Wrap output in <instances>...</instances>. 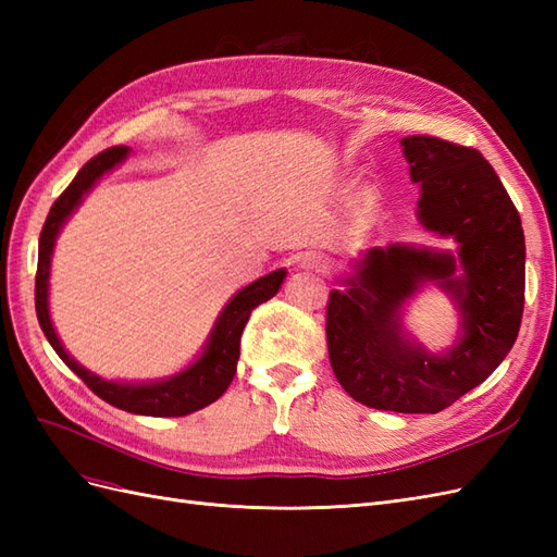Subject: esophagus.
<instances>
[{"label":"esophagus","mask_w":557,"mask_h":557,"mask_svg":"<svg viewBox=\"0 0 557 557\" xmlns=\"http://www.w3.org/2000/svg\"><path fill=\"white\" fill-rule=\"evenodd\" d=\"M301 264H305L307 269H318V272L320 269H325V260H323V256H318V252H307Z\"/></svg>","instance_id":"34e87169"}]
</instances>
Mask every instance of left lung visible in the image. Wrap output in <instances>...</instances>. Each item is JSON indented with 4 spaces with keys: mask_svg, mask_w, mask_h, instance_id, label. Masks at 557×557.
Wrapping results in <instances>:
<instances>
[{
    "mask_svg": "<svg viewBox=\"0 0 557 557\" xmlns=\"http://www.w3.org/2000/svg\"><path fill=\"white\" fill-rule=\"evenodd\" d=\"M418 183V223L455 248L374 246L327 301V350L336 381L364 407L440 413L491 376L511 350L525 301L520 215L479 150L436 137L401 139ZM459 307V339L444 354L418 345L400 323L423 284Z\"/></svg>",
    "mask_w": 557,
    "mask_h": 557,
    "instance_id": "left-lung-1",
    "label": "left lung"
}]
</instances>
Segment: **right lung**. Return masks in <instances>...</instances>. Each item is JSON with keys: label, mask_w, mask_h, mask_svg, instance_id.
<instances>
[{"label": "right lung", "mask_w": 557, "mask_h": 557, "mask_svg": "<svg viewBox=\"0 0 557 557\" xmlns=\"http://www.w3.org/2000/svg\"><path fill=\"white\" fill-rule=\"evenodd\" d=\"M127 156H129L127 146H113L104 150V153H99L88 164H83V170L70 183V188H66L55 199V205L50 207V213L46 218L41 237H39V264H37V285H35L37 318L48 344L55 348L60 360L70 367L97 397L109 401L111 407L137 413V416H156V418L188 416L193 411L209 407L211 401H215L227 391V385L232 383L234 374H237L242 332L248 323L250 311L278 293L281 283L288 272H285V269H276V272L260 276L258 281L248 283L246 288H242L237 295H234L223 307L221 315L215 318L205 348H201L199 356L188 367L181 369V372L160 381H109L92 374L90 369L76 362L70 352L64 350L60 336L53 327V320H50V309H48L50 260H53L58 234L62 232L64 223L70 221L72 213L81 207L83 197L95 188L99 178L109 174L111 170H115V166L121 164Z\"/></svg>", "instance_id": "1"}]
</instances>
